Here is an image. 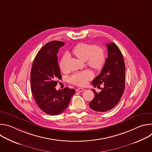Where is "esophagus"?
I'll list each match as a JSON object with an SVG mask.
<instances>
[{
    "label": "esophagus",
    "instance_id": "34e87169",
    "mask_svg": "<svg viewBox=\"0 0 152 152\" xmlns=\"http://www.w3.org/2000/svg\"><path fill=\"white\" fill-rule=\"evenodd\" d=\"M85 91V89L83 88H77L76 89V91L77 92H83Z\"/></svg>",
    "mask_w": 152,
    "mask_h": 152
}]
</instances>
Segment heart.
I'll return each instance as SVG.
<instances>
[{
	"label": "heart",
	"instance_id": "1",
	"mask_svg": "<svg viewBox=\"0 0 152 152\" xmlns=\"http://www.w3.org/2000/svg\"><path fill=\"white\" fill-rule=\"evenodd\" d=\"M73 53L80 60L86 61V65L96 71H99L103 67L106 57L102 48L90 43H80L73 49ZM67 59L66 56L61 59L59 67L63 73L67 72ZM93 78L90 71L85 70L73 74L69 78V81L76 85L83 86L87 84L88 80Z\"/></svg>",
	"mask_w": 152,
	"mask_h": 152
}]
</instances>
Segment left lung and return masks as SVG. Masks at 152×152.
Wrapping results in <instances>:
<instances>
[{"label": "left lung", "instance_id": "left-lung-1", "mask_svg": "<svg viewBox=\"0 0 152 152\" xmlns=\"http://www.w3.org/2000/svg\"><path fill=\"white\" fill-rule=\"evenodd\" d=\"M106 46L108 56L101 73L92 82L94 87L104 85L99 93L91 90L95 97L89 105L97 112H106L114 108L120 102L125 88L126 67L123 55L115 43L110 42Z\"/></svg>", "mask_w": 152, "mask_h": 152}]
</instances>
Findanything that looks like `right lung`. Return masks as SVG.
I'll return each mask as SVG.
<instances>
[{"label":"right lung","mask_w":152,"mask_h":152,"mask_svg":"<svg viewBox=\"0 0 152 152\" xmlns=\"http://www.w3.org/2000/svg\"><path fill=\"white\" fill-rule=\"evenodd\" d=\"M65 43L52 41L45 45L38 52L31 72V91L40 109L46 114L56 115L68 107L74 89L65 88L56 90L58 79L62 75L58 63L57 53Z\"/></svg>","instance_id":"1"}]
</instances>
